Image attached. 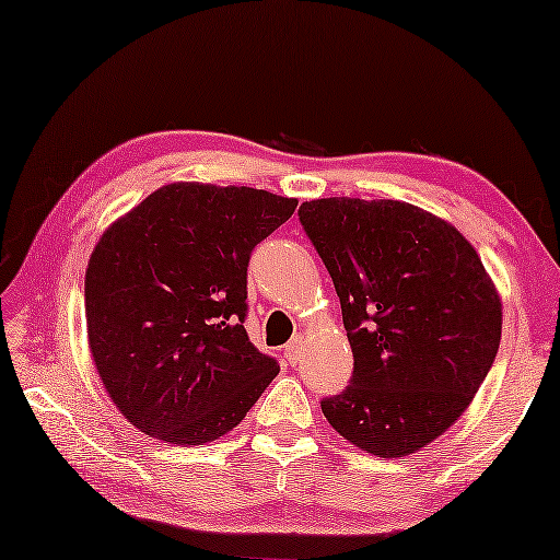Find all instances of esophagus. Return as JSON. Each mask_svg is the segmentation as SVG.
<instances>
[{
  "label": "esophagus",
  "instance_id": "obj_1",
  "mask_svg": "<svg viewBox=\"0 0 560 560\" xmlns=\"http://www.w3.org/2000/svg\"><path fill=\"white\" fill-rule=\"evenodd\" d=\"M300 350H302V335L298 332V335L292 337V340L288 342V347H285V357H288L290 364H295V362L300 360Z\"/></svg>",
  "mask_w": 560,
  "mask_h": 560
}]
</instances>
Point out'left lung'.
<instances>
[{"label": "left lung", "instance_id": "8db88e82", "mask_svg": "<svg viewBox=\"0 0 560 560\" xmlns=\"http://www.w3.org/2000/svg\"><path fill=\"white\" fill-rule=\"evenodd\" d=\"M300 223L342 305L354 372L323 399L337 434L397 459L471 405L501 342V300L452 223L401 200L319 198Z\"/></svg>", "mask_w": 560, "mask_h": 560}]
</instances>
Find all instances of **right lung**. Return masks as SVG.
<instances>
[{"label": "right lung", "mask_w": 560, "mask_h": 560, "mask_svg": "<svg viewBox=\"0 0 560 560\" xmlns=\"http://www.w3.org/2000/svg\"><path fill=\"white\" fill-rule=\"evenodd\" d=\"M298 200L247 186L168 183L101 235L86 268V329L118 411L168 444L243 421L280 364L245 332L253 247Z\"/></svg>", "instance_id": "add662e5"}]
</instances>
